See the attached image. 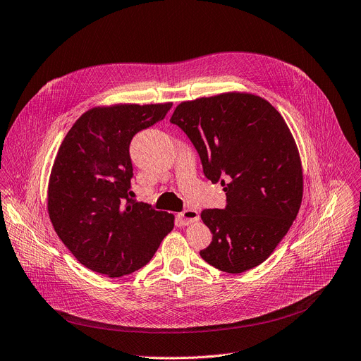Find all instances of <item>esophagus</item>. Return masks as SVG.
<instances>
[{
	"instance_id": "34e87169",
	"label": "esophagus",
	"mask_w": 361,
	"mask_h": 361,
	"mask_svg": "<svg viewBox=\"0 0 361 361\" xmlns=\"http://www.w3.org/2000/svg\"><path fill=\"white\" fill-rule=\"evenodd\" d=\"M178 219H179L180 224L188 226V224H192V223H197V221L200 219V214L195 209H185V211L178 214Z\"/></svg>"
}]
</instances>
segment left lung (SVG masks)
<instances>
[{
	"mask_svg": "<svg viewBox=\"0 0 361 361\" xmlns=\"http://www.w3.org/2000/svg\"><path fill=\"white\" fill-rule=\"evenodd\" d=\"M195 146L205 176L221 182L224 209H204L212 233L201 257L227 273L262 264L289 231L303 193L295 138L269 101L224 92L180 102L171 118Z\"/></svg>",
	"mask_w": 361,
	"mask_h": 361,
	"instance_id": "obj_1",
	"label": "left lung"
}]
</instances>
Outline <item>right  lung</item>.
Instances as JSON below:
<instances>
[{
	"instance_id": "add662e5",
	"label": "right lung",
	"mask_w": 361,
	"mask_h": 361,
	"mask_svg": "<svg viewBox=\"0 0 361 361\" xmlns=\"http://www.w3.org/2000/svg\"><path fill=\"white\" fill-rule=\"evenodd\" d=\"M172 102L116 104L82 114L54 157L47 212L76 260L108 277L146 266L175 215L131 200V138L163 120Z\"/></svg>"
}]
</instances>
